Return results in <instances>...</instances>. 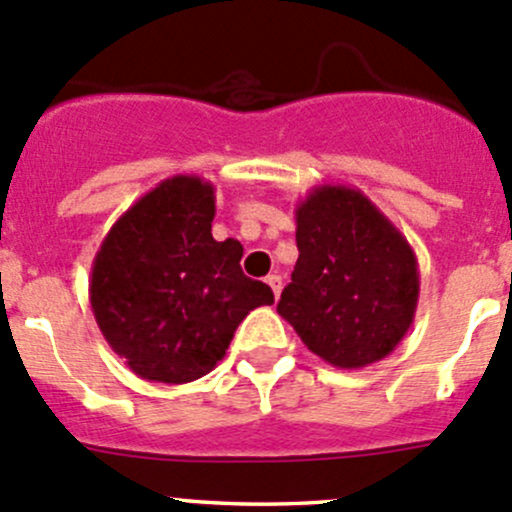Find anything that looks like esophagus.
Wrapping results in <instances>:
<instances>
[{
  "instance_id": "1",
  "label": "esophagus",
  "mask_w": 512,
  "mask_h": 512,
  "mask_svg": "<svg viewBox=\"0 0 512 512\" xmlns=\"http://www.w3.org/2000/svg\"><path fill=\"white\" fill-rule=\"evenodd\" d=\"M267 285L272 287V292H275V297H280L282 287H285V282H282L280 275H270V277H267Z\"/></svg>"
}]
</instances>
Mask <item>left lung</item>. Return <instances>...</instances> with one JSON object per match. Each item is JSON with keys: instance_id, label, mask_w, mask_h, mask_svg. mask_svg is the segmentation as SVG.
Segmentation results:
<instances>
[{"instance_id": "obj_1", "label": "left lung", "mask_w": 512, "mask_h": 512, "mask_svg": "<svg viewBox=\"0 0 512 512\" xmlns=\"http://www.w3.org/2000/svg\"><path fill=\"white\" fill-rule=\"evenodd\" d=\"M297 265L277 312L307 349L361 369L414 324L418 262L409 240L361 190L319 185L297 205Z\"/></svg>"}]
</instances>
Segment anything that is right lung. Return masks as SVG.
Segmentation results:
<instances>
[{
	"label": "right lung",
	"instance_id": "1",
	"mask_svg": "<svg viewBox=\"0 0 512 512\" xmlns=\"http://www.w3.org/2000/svg\"><path fill=\"white\" fill-rule=\"evenodd\" d=\"M215 188L173 175L138 198L103 237L89 280L108 347L146 381L188 384L215 369L237 324L275 302L245 277L242 245L213 237Z\"/></svg>",
	"mask_w": 512,
	"mask_h": 512
}]
</instances>
